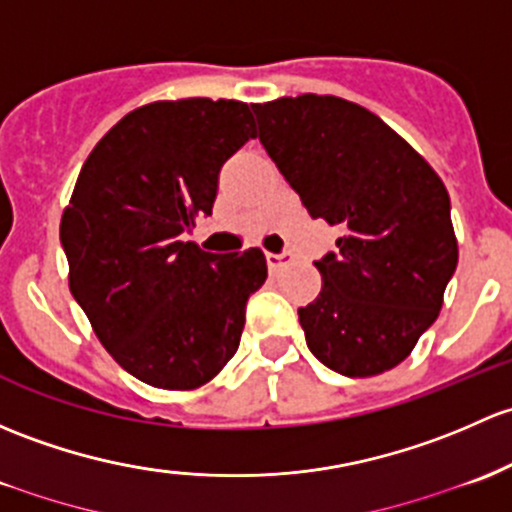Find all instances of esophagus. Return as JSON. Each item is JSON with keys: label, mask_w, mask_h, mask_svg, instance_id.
Wrapping results in <instances>:
<instances>
[{"label": "esophagus", "mask_w": 512, "mask_h": 512, "mask_svg": "<svg viewBox=\"0 0 512 512\" xmlns=\"http://www.w3.org/2000/svg\"><path fill=\"white\" fill-rule=\"evenodd\" d=\"M265 257H267V265H270V270L274 272V270H279V267H282L292 255H289V252H279V255L277 252H267Z\"/></svg>", "instance_id": "1"}]
</instances>
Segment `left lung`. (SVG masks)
Returning <instances> with one entry per match:
<instances>
[{"mask_svg":"<svg viewBox=\"0 0 512 512\" xmlns=\"http://www.w3.org/2000/svg\"><path fill=\"white\" fill-rule=\"evenodd\" d=\"M260 142L311 218L341 225L299 309L309 351L346 378L400 365L437 321L459 262L437 171L378 115L333 95L252 105Z\"/></svg>","mask_w":512,"mask_h":512,"instance_id":"1","label":"left lung"}]
</instances>
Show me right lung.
Segmentation results:
<instances>
[{"label": "right lung", "mask_w": 512, "mask_h": 512, "mask_svg": "<svg viewBox=\"0 0 512 512\" xmlns=\"http://www.w3.org/2000/svg\"><path fill=\"white\" fill-rule=\"evenodd\" d=\"M247 139L245 102L159 100L127 112L80 169L61 218L68 287L105 351L142 383L193 390L238 351L265 255H213L181 235L211 215L220 166Z\"/></svg>", "instance_id": "1"}]
</instances>
